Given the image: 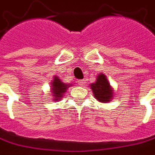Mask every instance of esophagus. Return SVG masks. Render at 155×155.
<instances>
[{
	"label": "esophagus",
	"instance_id": "esophagus-1",
	"mask_svg": "<svg viewBox=\"0 0 155 155\" xmlns=\"http://www.w3.org/2000/svg\"><path fill=\"white\" fill-rule=\"evenodd\" d=\"M86 81L85 79H83V80H79V81H78V84H79L81 86H84L85 85H86Z\"/></svg>",
	"mask_w": 155,
	"mask_h": 155
}]
</instances>
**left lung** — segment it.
I'll use <instances>...</instances> for the list:
<instances>
[{"instance_id":"obj_1","label":"left lung","mask_w":155,"mask_h":155,"mask_svg":"<svg viewBox=\"0 0 155 155\" xmlns=\"http://www.w3.org/2000/svg\"><path fill=\"white\" fill-rule=\"evenodd\" d=\"M91 89L95 98L102 103L110 102L114 97V91L110 86L106 75L99 74L95 83H91Z\"/></svg>"}]
</instances>
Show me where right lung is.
<instances>
[{
    "mask_svg": "<svg viewBox=\"0 0 155 155\" xmlns=\"http://www.w3.org/2000/svg\"><path fill=\"white\" fill-rule=\"evenodd\" d=\"M71 85L69 84H65L60 80L58 76L53 77V81L51 82V94L53 96L52 100H60L61 97H63V95L66 92L67 89L69 88Z\"/></svg>",
    "mask_w": 155,
    "mask_h": 155,
    "instance_id": "obj_1",
    "label": "right lung"
}]
</instances>
